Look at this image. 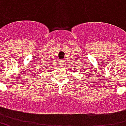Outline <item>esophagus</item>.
<instances>
[{
  "mask_svg": "<svg viewBox=\"0 0 126 126\" xmlns=\"http://www.w3.org/2000/svg\"><path fill=\"white\" fill-rule=\"evenodd\" d=\"M61 65H61V66H63V65H64V63H63V61H61Z\"/></svg>",
  "mask_w": 126,
  "mask_h": 126,
  "instance_id": "obj_1",
  "label": "esophagus"
}]
</instances>
